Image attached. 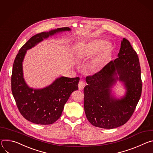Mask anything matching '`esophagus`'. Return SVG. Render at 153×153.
<instances>
[{
	"label": "esophagus",
	"mask_w": 153,
	"mask_h": 153,
	"mask_svg": "<svg viewBox=\"0 0 153 153\" xmlns=\"http://www.w3.org/2000/svg\"><path fill=\"white\" fill-rule=\"evenodd\" d=\"M86 84L83 81H80L78 83V88L79 90H82L84 89V88L85 87Z\"/></svg>",
	"instance_id": "1"
}]
</instances>
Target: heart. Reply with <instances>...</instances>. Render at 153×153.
<instances>
[{
	"label": "heart",
	"mask_w": 153,
	"mask_h": 153,
	"mask_svg": "<svg viewBox=\"0 0 153 153\" xmlns=\"http://www.w3.org/2000/svg\"><path fill=\"white\" fill-rule=\"evenodd\" d=\"M102 50V52L94 62V66L97 67L103 64L109 57V48L106 47V43L104 41L95 40L86 44L81 51V56L83 58H92L101 52Z\"/></svg>",
	"instance_id": "obj_1"
}]
</instances>
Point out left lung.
Segmentation results:
<instances>
[{
	"mask_svg": "<svg viewBox=\"0 0 153 153\" xmlns=\"http://www.w3.org/2000/svg\"><path fill=\"white\" fill-rule=\"evenodd\" d=\"M118 56L99 72L86 78L88 85L84 88V111L89 122L96 127L113 129L125 124L142 94L139 57L125 38L122 41ZM117 80L123 81L127 89L126 95L121 99L110 95V89Z\"/></svg>",
	"mask_w": 153,
	"mask_h": 153,
	"instance_id": "8db88e82",
	"label": "left lung"
}]
</instances>
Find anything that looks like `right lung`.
<instances>
[{
    "label": "right lung",
    "mask_w": 153,
    "mask_h": 153,
    "mask_svg": "<svg viewBox=\"0 0 153 153\" xmlns=\"http://www.w3.org/2000/svg\"><path fill=\"white\" fill-rule=\"evenodd\" d=\"M70 30L69 27H62L34 35L21 48L15 58L11 75L12 94L21 115L33 123L45 125L55 123L61 117L71 94L78 89L79 78L62 76L44 89L30 88L24 81L22 72V61L26 51L49 36Z\"/></svg>",
    "instance_id": "right-lung-1"
}]
</instances>
